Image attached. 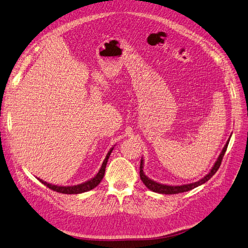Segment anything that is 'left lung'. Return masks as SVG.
I'll use <instances>...</instances> for the list:
<instances>
[{"label": "left lung", "mask_w": 248, "mask_h": 248, "mask_svg": "<svg viewBox=\"0 0 248 248\" xmlns=\"http://www.w3.org/2000/svg\"><path fill=\"white\" fill-rule=\"evenodd\" d=\"M229 141H230V138L227 141V143H226V145L224 146L223 150L221 154L219 155L218 159L216 162H215L214 166L212 167L211 171L209 172V173L204 176L203 178L200 179L199 181H196V182H192V184H188V185H184V186H167V185H162V184H158V182L150 179L149 177H147L144 173V162H143V159H141V165H140V177H141L142 181L144 182V185L150 189L152 190L154 192H158V193H164V195H175V193H180V192H185V191H188L190 189H193L196 188L197 186H202L203 185L204 182H207L215 173H216L217 170L219 169L220 165H221V162L223 160V157L225 155V152L226 150H227V147H228V144H229Z\"/></svg>", "instance_id": "1"}]
</instances>
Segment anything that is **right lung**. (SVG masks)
<instances>
[{"label":"right lung","mask_w":248,"mask_h":248,"mask_svg":"<svg viewBox=\"0 0 248 248\" xmlns=\"http://www.w3.org/2000/svg\"><path fill=\"white\" fill-rule=\"evenodd\" d=\"M113 150V147L108 151V153H107L103 163L101 165V168L99 169L98 173L96 174L93 178H91L90 180L86 181V182H83V184L81 185H77V186H53V185H50V184H47L46 181H44L42 179H39L38 180L41 182V184H44L46 186H47L48 188L55 190V191H58L60 193H67V195H77V193H82V192H86L88 190H91L93 189L94 187L97 186L100 181L102 180L103 176H104V173H105V168H106V164H107V161H108V158L112 152Z\"/></svg>","instance_id":"obj_1"}]
</instances>
